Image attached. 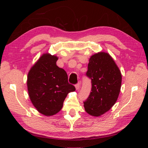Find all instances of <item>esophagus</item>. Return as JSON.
Returning a JSON list of instances; mask_svg holds the SVG:
<instances>
[{
  "mask_svg": "<svg viewBox=\"0 0 148 148\" xmlns=\"http://www.w3.org/2000/svg\"><path fill=\"white\" fill-rule=\"evenodd\" d=\"M79 87H80V83H77V84H75V88L77 90H78V89H79Z\"/></svg>",
  "mask_w": 148,
  "mask_h": 148,
  "instance_id": "1",
  "label": "esophagus"
}]
</instances>
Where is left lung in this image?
I'll use <instances>...</instances> for the list:
<instances>
[{"instance_id": "left-lung-1", "label": "left lung", "mask_w": 148, "mask_h": 148, "mask_svg": "<svg viewBox=\"0 0 148 148\" xmlns=\"http://www.w3.org/2000/svg\"><path fill=\"white\" fill-rule=\"evenodd\" d=\"M86 76L91 79V92L84 102L85 111L99 117L117 101L122 84V74L108 53L99 52L89 60Z\"/></svg>"}]
</instances>
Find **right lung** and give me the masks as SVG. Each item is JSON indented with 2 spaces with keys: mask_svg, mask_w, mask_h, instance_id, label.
I'll use <instances>...</instances> for the list:
<instances>
[{
  "mask_svg": "<svg viewBox=\"0 0 148 148\" xmlns=\"http://www.w3.org/2000/svg\"><path fill=\"white\" fill-rule=\"evenodd\" d=\"M58 57L43 53L29 70L27 88L29 99L39 113L56 114L62 109L67 95L75 91L68 82L66 71L57 66Z\"/></svg>",
  "mask_w": 148,
  "mask_h": 148,
  "instance_id": "1",
  "label": "right lung"
}]
</instances>
